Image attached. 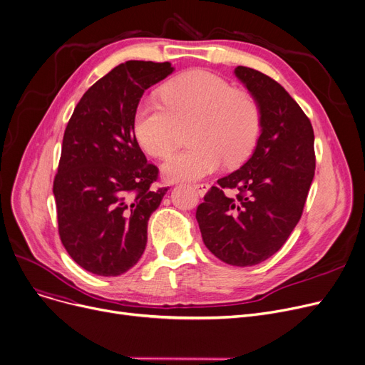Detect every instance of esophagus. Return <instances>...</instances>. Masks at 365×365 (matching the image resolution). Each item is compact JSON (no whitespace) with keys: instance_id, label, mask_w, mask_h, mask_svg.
I'll use <instances>...</instances> for the list:
<instances>
[{"instance_id":"1","label":"esophagus","mask_w":365,"mask_h":365,"mask_svg":"<svg viewBox=\"0 0 365 365\" xmlns=\"http://www.w3.org/2000/svg\"><path fill=\"white\" fill-rule=\"evenodd\" d=\"M195 190L199 192V196L200 197H203L206 192H207V190H209V184L207 182H202V184H195Z\"/></svg>"}]
</instances>
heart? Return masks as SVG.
Wrapping results in <instances>:
<instances>
[{
  "label": "heart",
  "instance_id": "b5f03b06",
  "mask_svg": "<svg viewBox=\"0 0 365 365\" xmlns=\"http://www.w3.org/2000/svg\"><path fill=\"white\" fill-rule=\"evenodd\" d=\"M162 103L143 101L135 112L134 134L148 155L163 158L175 147L181 126L195 123L196 145L170 155L162 173L173 181H196L227 160L243 162L261 134V110L256 100L234 90L224 78L207 71H190L162 88Z\"/></svg>",
  "mask_w": 365,
  "mask_h": 365
}]
</instances>
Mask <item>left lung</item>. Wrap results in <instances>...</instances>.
Listing matches in <instances>:
<instances>
[{"label":"left lung","mask_w":365,"mask_h":365,"mask_svg":"<svg viewBox=\"0 0 365 365\" xmlns=\"http://www.w3.org/2000/svg\"><path fill=\"white\" fill-rule=\"evenodd\" d=\"M234 73L259 106L261 135L250 159L210 187L196 220L218 259L252 267L280 250L302 217L315 174L314 130L277 81L245 66ZM227 187L238 195L227 197Z\"/></svg>","instance_id":"obj_1"}]
</instances>
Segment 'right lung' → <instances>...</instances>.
I'll list each match as a JSON object with an SVG mask.
<instances>
[{
    "label": "right lung",
    "instance_id": "obj_1",
    "mask_svg": "<svg viewBox=\"0 0 365 365\" xmlns=\"http://www.w3.org/2000/svg\"><path fill=\"white\" fill-rule=\"evenodd\" d=\"M169 61H125L82 96L63 135L53 192L60 240L83 269L116 277L147 245V224L168 187L134 134L144 91L173 73Z\"/></svg>",
    "mask_w": 365,
    "mask_h": 365
}]
</instances>
